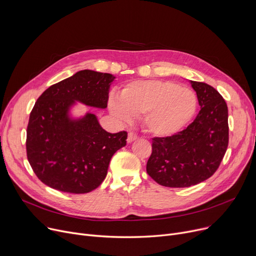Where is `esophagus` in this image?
I'll return each instance as SVG.
<instances>
[{"label":"esophagus","mask_w":256,"mask_h":256,"mask_svg":"<svg viewBox=\"0 0 256 256\" xmlns=\"http://www.w3.org/2000/svg\"><path fill=\"white\" fill-rule=\"evenodd\" d=\"M137 139H138V136L136 135V134L128 132V143H132V142H134V141L137 140Z\"/></svg>","instance_id":"esophagus-1"}]
</instances>
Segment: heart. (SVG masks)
<instances>
[{
  "instance_id": "1",
  "label": "heart",
  "mask_w": 256,
  "mask_h": 256,
  "mask_svg": "<svg viewBox=\"0 0 256 256\" xmlns=\"http://www.w3.org/2000/svg\"><path fill=\"white\" fill-rule=\"evenodd\" d=\"M197 106L195 93L171 80H147L128 84L120 98L108 102L110 113L128 122L143 116L146 130L158 137H168L180 130L193 117Z\"/></svg>"
}]
</instances>
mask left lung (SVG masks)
<instances>
[{
    "instance_id": "left-lung-1",
    "label": "left lung",
    "mask_w": 256,
    "mask_h": 256,
    "mask_svg": "<svg viewBox=\"0 0 256 256\" xmlns=\"http://www.w3.org/2000/svg\"><path fill=\"white\" fill-rule=\"evenodd\" d=\"M200 110L186 130L171 137L154 138L146 171L158 184L186 188L210 178L228 146V109L212 86L189 80Z\"/></svg>"
}]
</instances>
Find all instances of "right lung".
Instances as JSON below:
<instances>
[{
	"instance_id": "obj_1",
	"label": "right lung",
	"mask_w": 256,
	"mask_h": 256,
	"mask_svg": "<svg viewBox=\"0 0 256 256\" xmlns=\"http://www.w3.org/2000/svg\"><path fill=\"white\" fill-rule=\"evenodd\" d=\"M116 76L80 70L39 96L26 128V156L37 178L52 189L74 194L93 191L106 176L113 154L126 145V132L111 134L78 102L106 109Z\"/></svg>"
}]
</instances>
